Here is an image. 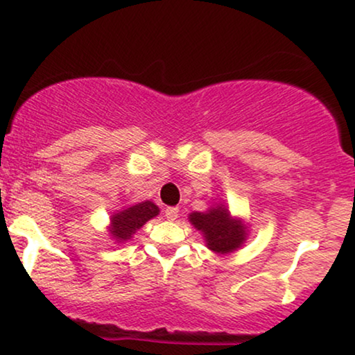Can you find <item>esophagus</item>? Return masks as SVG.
<instances>
[{
  "label": "esophagus",
  "mask_w": 355,
  "mask_h": 355,
  "mask_svg": "<svg viewBox=\"0 0 355 355\" xmlns=\"http://www.w3.org/2000/svg\"><path fill=\"white\" fill-rule=\"evenodd\" d=\"M178 215H179V208L178 207H168L166 210H164V216H166L168 220H171V221L176 220Z\"/></svg>",
  "instance_id": "obj_1"
}]
</instances>
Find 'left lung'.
<instances>
[{"mask_svg": "<svg viewBox=\"0 0 355 355\" xmlns=\"http://www.w3.org/2000/svg\"><path fill=\"white\" fill-rule=\"evenodd\" d=\"M191 223L205 236L208 249L227 254L237 249L245 239V230L239 221L230 218L226 208L216 207L208 213H192Z\"/></svg>", "mask_w": 355, "mask_h": 355, "instance_id": "8db88e82", "label": "left lung"}]
</instances>
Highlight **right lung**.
Here are the masks:
<instances>
[{
	"mask_svg": "<svg viewBox=\"0 0 355 355\" xmlns=\"http://www.w3.org/2000/svg\"><path fill=\"white\" fill-rule=\"evenodd\" d=\"M158 207L152 202H142L137 205L116 213L111 218V234L118 241H128L145 223L158 215Z\"/></svg>",
	"mask_w": 355,
	"mask_h": 355,
	"instance_id": "right-lung-1",
	"label": "right lung"
}]
</instances>
